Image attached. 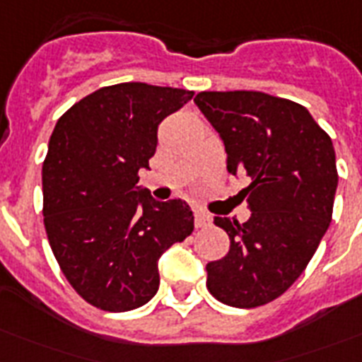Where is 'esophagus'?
<instances>
[{"mask_svg":"<svg viewBox=\"0 0 362 362\" xmlns=\"http://www.w3.org/2000/svg\"><path fill=\"white\" fill-rule=\"evenodd\" d=\"M195 227L197 229H203V227H209L210 223H212V220H210L209 214H204L203 210H195Z\"/></svg>","mask_w":362,"mask_h":362,"instance_id":"esophagus-1","label":"esophagus"}]
</instances>
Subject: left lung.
I'll use <instances>...</instances> for the list:
<instances>
[{"label": "left lung", "instance_id": "8db88e82", "mask_svg": "<svg viewBox=\"0 0 362 362\" xmlns=\"http://www.w3.org/2000/svg\"><path fill=\"white\" fill-rule=\"evenodd\" d=\"M201 112L226 144L227 170L250 176V220L214 216L229 235L226 257L206 264L220 303L257 308L295 284L332 218L338 186L331 136L303 105L263 92H201Z\"/></svg>", "mask_w": 362, "mask_h": 362}]
</instances>
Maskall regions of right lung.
I'll use <instances>...</instances> for the list:
<instances>
[{
	"label": "right lung",
	"mask_w": 362,
	"mask_h": 362,
	"mask_svg": "<svg viewBox=\"0 0 362 362\" xmlns=\"http://www.w3.org/2000/svg\"><path fill=\"white\" fill-rule=\"evenodd\" d=\"M193 92L122 82L99 88L58 120L42 163L45 229L59 269L88 304L127 312L158 293V259L193 231L180 199L136 192L158 125Z\"/></svg>",
	"instance_id": "obj_1"
}]
</instances>
